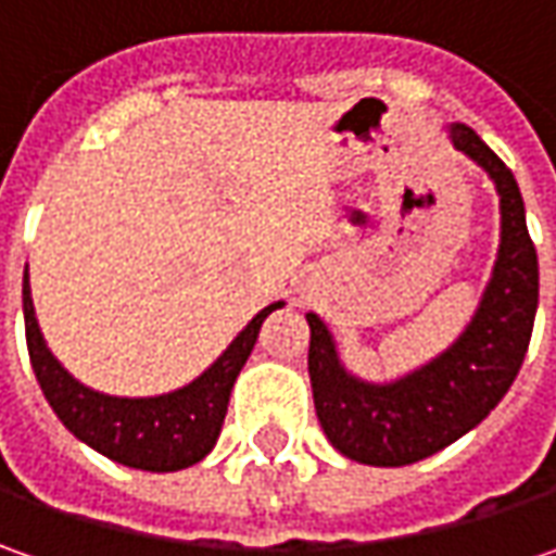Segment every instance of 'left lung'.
<instances>
[{
	"mask_svg": "<svg viewBox=\"0 0 556 556\" xmlns=\"http://www.w3.org/2000/svg\"><path fill=\"white\" fill-rule=\"evenodd\" d=\"M445 129L455 151L485 169L502 210L492 278L458 340L415 371L374 383L343 365L331 328L306 312L315 415L340 455L371 467L430 458L485 420L523 365L539 309V256L520 185L470 126L448 123Z\"/></svg>",
	"mask_w": 556,
	"mask_h": 556,
	"instance_id": "1",
	"label": "left lung"
}]
</instances>
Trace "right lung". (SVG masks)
Returning <instances> with one entry per match:
<instances>
[{"mask_svg":"<svg viewBox=\"0 0 556 556\" xmlns=\"http://www.w3.org/2000/svg\"><path fill=\"white\" fill-rule=\"evenodd\" d=\"M285 303H271L256 312L247 328L223 355L201 371L191 383L161 395H111L98 393L79 383L49 350L39 331L36 309L30 296V275L24 268V328H27V350H30L33 374L49 399L58 420L74 433L79 442L96 448L98 455L117 460L123 467L151 470V473H173L203 460L223 430L228 395L244 368L247 355L253 353L256 333L268 315Z\"/></svg>","mask_w":556,"mask_h":556,"instance_id":"add662e5","label":"right lung"}]
</instances>
